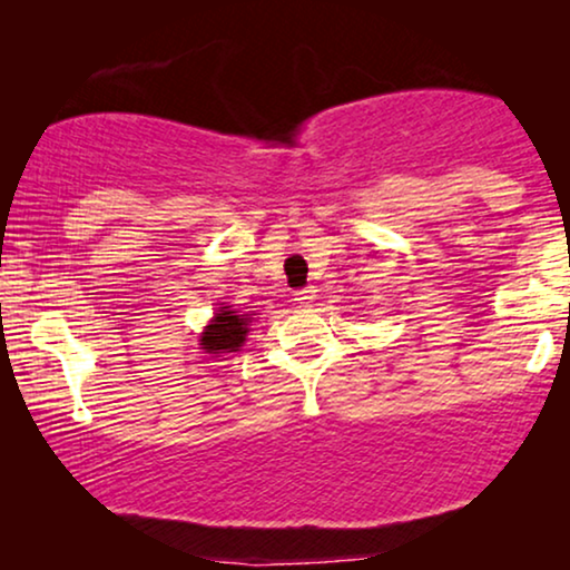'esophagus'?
<instances>
[{
	"mask_svg": "<svg viewBox=\"0 0 570 570\" xmlns=\"http://www.w3.org/2000/svg\"><path fill=\"white\" fill-rule=\"evenodd\" d=\"M295 301L301 303V306H311V303L316 301V287L308 285V287H301L298 293H295Z\"/></svg>",
	"mask_w": 570,
	"mask_h": 570,
	"instance_id": "1",
	"label": "esophagus"
}]
</instances>
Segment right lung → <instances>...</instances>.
Wrapping results in <instances>:
<instances>
[{
	"label": "right lung",
	"instance_id": "add662e5",
	"mask_svg": "<svg viewBox=\"0 0 570 570\" xmlns=\"http://www.w3.org/2000/svg\"><path fill=\"white\" fill-rule=\"evenodd\" d=\"M248 322H252V314H238L230 306H220L213 322L202 332V350H207V353H236L246 342Z\"/></svg>",
	"mask_w": 570,
	"mask_h": 570
}]
</instances>
